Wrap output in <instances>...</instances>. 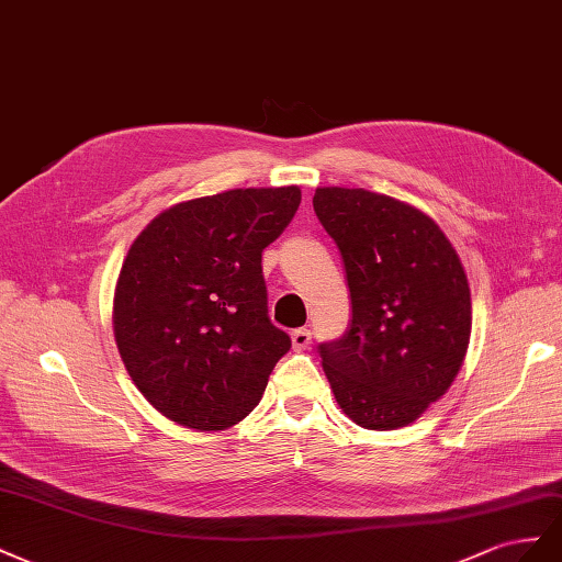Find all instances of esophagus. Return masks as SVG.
Returning a JSON list of instances; mask_svg holds the SVG:
<instances>
[{"label":"esophagus","mask_w":562,"mask_h":562,"mask_svg":"<svg viewBox=\"0 0 562 562\" xmlns=\"http://www.w3.org/2000/svg\"><path fill=\"white\" fill-rule=\"evenodd\" d=\"M311 339H313V334H311V329H306V327H301V329H294V331H292L294 350H308Z\"/></svg>","instance_id":"34e87169"}]
</instances>
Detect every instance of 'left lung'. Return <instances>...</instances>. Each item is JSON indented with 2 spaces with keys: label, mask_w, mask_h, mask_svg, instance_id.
<instances>
[{
  "label": "left lung",
  "mask_w": 562,
  "mask_h": 562,
  "mask_svg": "<svg viewBox=\"0 0 562 562\" xmlns=\"http://www.w3.org/2000/svg\"><path fill=\"white\" fill-rule=\"evenodd\" d=\"M313 210L350 290L346 334L317 346L336 403L362 428H403L445 395L467 358V272L438 223L405 202L317 188Z\"/></svg>",
  "instance_id": "8db88e82"
}]
</instances>
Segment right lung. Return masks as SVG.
Here are the masks:
<instances>
[{
	"mask_svg": "<svg viewBox=\"0 0 562 562\" xmlns=\"http://www.w3.org/2000/svg\"><path fill=\"white\" fill-rule=\"evenodd\" d=\"M299 204L296 186L226 190L169 206L134 239L112 327L126 372L167 419L223 430L259 405L292 348L268 317L261 254Z\"/></svg>",
	"mask_w": 562,
	"mask_h": 562,
	"instance_id": "obj_1",
	"label": "right lung"
}]
</instances>
